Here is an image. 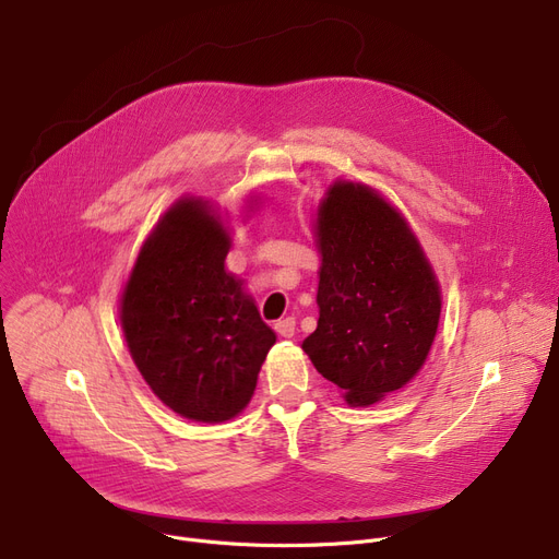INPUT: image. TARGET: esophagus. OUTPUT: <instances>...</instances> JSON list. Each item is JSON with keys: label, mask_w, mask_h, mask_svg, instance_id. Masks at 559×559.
Returning a JSON list of instances; mask_svg holds the SVG:
<instances>
[{"label": "esophagus", "mask_w": 559, "mask_h": 559, "mask_svg": "<svg viewBox=\"0 0 559 559\" xmlns=\"http://www.w3.org/2000/svg\"><path fill=\"white\" fill-rule=\"evenodd\" d=\"M274 329H276V333H278L281 337H295V333H297V321H295V317H285V319L276 321Z\"/></svg>", "instance_id": "1"}]
</instances>
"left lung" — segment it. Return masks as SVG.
<instances>
[{"instance_id":"1","label":"left lung","mask_w":559,"mask_h":559,"mask_svg":"<svg viewBox=\"0 0 559 559\" xmlns=\"http://www.w3.org/2000/svg\"><path fill=\"white\" fill-rule=\"evenodd\" d=\"M319 321L304 340L317 371L354 407L401 390L424 367L442 295L396 209L376 190L337 181L317 211Z\"/></svg>"}]
</instances>
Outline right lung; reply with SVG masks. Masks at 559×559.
I'll return each mask as SVG.
<instances>
[{"label": "right lung", "instance_id": "add662e5", "mask_svg": "<svg viewBox=\"0 0 559 559\" xmlns=\"http://www.w3.org/2000/svg\"><path fill=\"white\" fill-rule=\"evenodd\" d=\"M228 247L209 201H176L122 292V331L138 371L176 415L203 424L242 413L276 342L242 281L224 270Z\"/></svg>", "mask_w": 559, "mask_h": 559}]
</instances>
